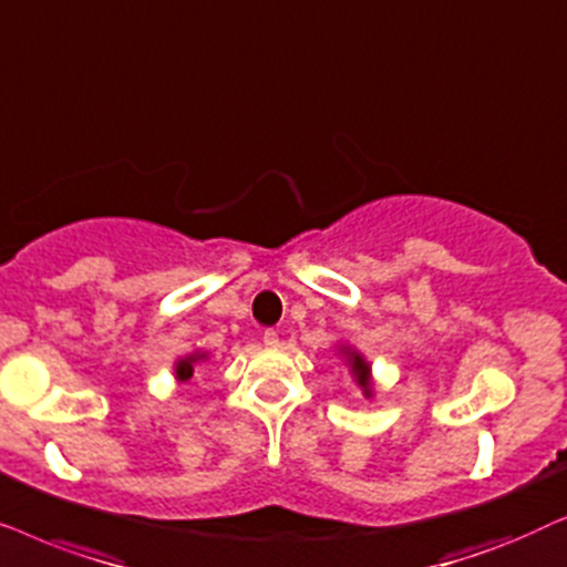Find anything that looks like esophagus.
Wrapping results in <instances>:
<instances>
[{
	"mask_svg": "<svg viewBox=\"0 0 567 567\" xmlns=\"http://www.w3.org/2000/svg\"><path fill=\"white\" fill-rule=\"evenodd\" d=\"M261 339H264V344H267V347H277V344H279V334H277L275 329H267V331H264Z\"/></svg>",
	"mask_w": 567,
	"mask_h": 567,
	"instance_id": "obj_1",
	"label": "esophagus"
}]
</instances>
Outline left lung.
Masks as SVG:
<instances>
[{"label":"left lung","mask_w":567,"mask_h":567,"mask_svg":"<svg viewBox=\"0 0 567 567\" xmlns=\"http://www.w3.org/2000/svg\"><path fill=\"white\" fill-rule=\"evenodd\" d=\"M342 352L347 354V362H350V368H352V375H354V379H358L360 389H362V394H365V396H371V394H373V389H371V365H368V362L362 360L358 352L347 350V347H342Z\"/></svg>","instance_id":"left-lung-1"}]
</instances>
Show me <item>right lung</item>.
Segmentation results:
<instances>
[{"label": "right lung", "instance_id": "obj_1", "mask_svg": "<svg viewBox=\"0 0 567 567\" xmlns=\"http://www.w3.org/2000/svg\"><path fill=\"white\" fill-rule=\"evenodd\" d=\"M202 358H205V354L194 352V354H188V358L178 360V362H176V375H178V381H188V379H192V373H194V362H199Z\"/></svg>", "mask_w": 567, "mask_h": 567}]
</instances>
